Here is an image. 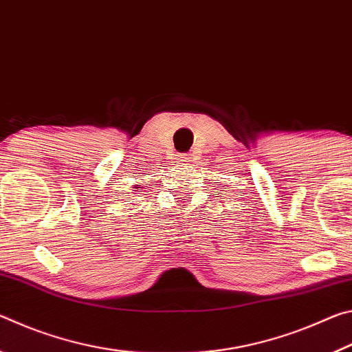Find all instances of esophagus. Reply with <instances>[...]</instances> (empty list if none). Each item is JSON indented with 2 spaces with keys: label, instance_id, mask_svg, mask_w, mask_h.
<instances>
[{
  "label": "esophagus",
  "instance_id": "esophagus-1",
  "mask_svg": "<svg viewBox=\"0 0 352 352\" xmlns=\"http://www.w3.org/2000/svg\"><path fill=\"white\" fill-rule=\"evenodd\" d=\"M182 162H192V155H188V153H184V155H182Z\"/></svg>",
  "mask_w": 352,
  "mask_h": 352
}]
</instances>
